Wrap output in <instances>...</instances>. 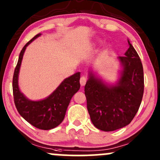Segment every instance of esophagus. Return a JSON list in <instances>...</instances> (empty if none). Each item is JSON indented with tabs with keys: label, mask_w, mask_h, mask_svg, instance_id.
Returning a JSON list of instances; mask_svg holds the SVG:
<instances>
[{
	"label": "esophagus",
	"mask_w": 160,
	"mask_h": 160,
	"mask_svg": "<svg viewBox=\"0 0 160 160\" xmlns=\"http://www.w3.org/2000/svg\"><path fill=\"white\" fill-rule=\"evenodd\" d=\"M86 81H87V78H86V77L82 76V77H81V78H80V85H81V86H85Z\"/></svg>",
	"instance_id": "34e87169"
}]
</instances>
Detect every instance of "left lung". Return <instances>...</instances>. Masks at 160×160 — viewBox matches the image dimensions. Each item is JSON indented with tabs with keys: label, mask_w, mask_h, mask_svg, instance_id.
Here are the masks:
<instances>
[{
	"label": "left lung",
	"mask_w": 160,
	"mask_h": 160,
	"mask_svg": "<svg viewBox=\"0 0 160 160\" xmlns=\"http://www.w3.org/2000/svg\"><path fill=\"white\" fill-rule=\"evenodd\" d=\"M129 47L119 56L122 65L120 79L108 85L89 71L85 86L87 110L93 125L111 132L127 126L138 111L144 94V71L141 58L128 40Z\"/></svg>",
	"instance_id": "left-lung-1"
}]
</instances>
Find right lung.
Segmentation results:
<instances>
[{"label": "right lung", "mask_w": 160, "mask_h": 160, "mask_svg": "<svg viewBox=\"0 0 160 160\" xmlns=\"http://www.w3.org/2000/svg\"><path fill=\"white\" fill-rule=\"evenodd\" d=\"M40 35L41 34L34 36L20 52L12 78V92L14 103L19 114L34 127L49 130L58 126L65 118L70 101L80 89V73L78 72L65 79L52 94L43 100L32 101L27 98L19 88L18 78L20 66L26 47Z\"/></svg>", "instance_id": "1"}]
</instances>
